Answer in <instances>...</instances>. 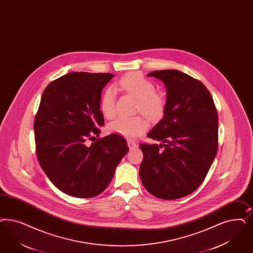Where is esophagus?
<instances>
[{
	"label": "esophagus",
	"instance_id": "obj_1",
	"mask_svg": "<svg viewBox=\"0 0 253 253\" xmlns=\"http://www.w3.org/2000/svg\"><path fill=\"white\" fill-rule=\"evenodd\" d=\"M127 143H128V147H129L130 149H132V148H135L137 147V145H136L134 142L131 141V140H128Z\"/></svg>",
	"mask_w": 253,
	"mask_h": 253
}]
</instances>
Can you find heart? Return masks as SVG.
I'll return each mask as SVG.
<instances>
[{
	"mask_svg": "<svg viewBox=\"0 0 253 253\" xmlns=\"http://www.w3.org/2000/svg\"><path fill=\"white\" fill-rule=\"evenodd\" d=\"M118 87L138 99L137 111L148 119L157 120L163 116L166 109L165 97L156 92L154 83L142 74L138 72L126 74L119 80ZM100 109L105 118H112L116 113V90L113 87H106L102 93ZM147 129L148 122L141 117H121L108 124L110 132L130 139L136 138Z\"/></svg>",
	"mask_w": 253,
	"mask_h": 253,
	"instance_id": "b5f03b06",
	"label": "heart"
}]
</instances>
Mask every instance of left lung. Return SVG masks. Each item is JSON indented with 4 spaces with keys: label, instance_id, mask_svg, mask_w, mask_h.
Masks as SVG:
<instances>
[{
    "label": "left lung",
    "instance_id": "1",
    "mask_svg": "<svg viewBox=\"0 0 253 253\" xmlns=\"http://www.w3.org/2000/svg\"><path fill=\"white\" fill-rule=\"evenodd\" d=\"M166 85L164 118L148 133L162 144H141L140 178L155 197L173 200L194 192L218 149V113L209 89L177 70L148 74Z\"/></svg>",
    "mask_w": 253,
    "mask_h": 253
}]
</instances>
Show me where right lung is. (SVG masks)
Segmentation results:
<instances>
[{"label": "right lung", "mask_w": 253, "mask_h": 253, "mask_svg": "<svg viewBox=\"0 0 253 253\" xmlns=\"http://www.w3.org/2000/svg\"><path fill=\"white\" fill-rule=\"evenodd\" d=\"M113 78L72 72L50 82L42 94L34 123L36 155L50 181L71 196L91 198L104 192L129 151L122 135L95 140L105 124L101 93Z\"/></svg>", "instance_id": "right-lung-1"}]
</instances>
